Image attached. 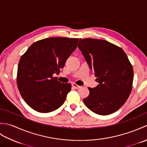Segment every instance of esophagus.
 <instances>
[{
  "label": "esophagus",
  "mask_w": 147,
  "mask_h": 147,
  "mask_svg": "<svg viewBox=\"0 0 147 147\" xmlns=\"http://www.w3.org/2000/svg\"><path fill=\"white\" fill-rule=\"evenodd\" d=\"M72 86H73V88H76V89H80V88H82V86H79V85H76V83H73V85H72Z\"/></svg>",
  "instance_id": "1"
}]
</instances>
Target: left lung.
Returning <instances> with one entry per match:
<instances>
[{"label": "left lung", "mask_w": 147, "mask_h": 147, "mask_svg": "<svg viewBox=\"0 0 147 147\" xmlns=\"http://www.w3.org/2000/svg\"><path fill=\"white\" fill-rule=\"evenodd\" d=\"M78 48L99 83L88 88L90 94L84 103L97 114L114 113L125 104L132 90L133 69L126 54L119 47L100 39L80 38Z\"/></svg>", "instance_id": "obj_1"}]
</instances>
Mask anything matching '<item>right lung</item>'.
<instances>
[{"label": "right lung", "mask_w": 147, "mask_h": 147, "mask_svg": "<svg viewBox=\"0 0 147 147\" xmlns=\"http://www.w3.org/2000/svg\"><path fill=\"white\" fill-rule=\"evenodd\" d=\"M79 38L51 37L35 42L19 61L17 85L21 95L34 110L47 113L64 104L71 89L53 74L60 73L77 47Z\"/></svg>", "instance_id": "right-lung-1"}]
</instances>
